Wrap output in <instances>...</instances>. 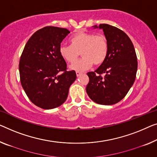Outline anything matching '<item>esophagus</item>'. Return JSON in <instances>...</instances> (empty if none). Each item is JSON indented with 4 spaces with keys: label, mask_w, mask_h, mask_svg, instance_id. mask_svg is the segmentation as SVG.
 <instances>
[{
    "label": "esophagus",
    "mask_w": 157,
    "mask_h": 157,
    "mask_svg": "<svg viewBox=\"0 0 157 157\" xmlns=\"http://www.w3.org/2000/svg\"><path fill=\"white\" fill-rule=\"evenodd\" d=\"M82 74V72L76 71V75H77V76H78V77H79V76H80Z\"/></svg>",
    "instance_id": "obj_1"
}]
</instances>
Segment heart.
I'll list each match as a JSON object with an SVG mask.
<instances>
[{"label":"heart","instance_id":"b5f03b06","mask_svg":"<svg viewBox=\"0 0 157 157\" xmlns=\"http://www.w3.org/2000/svg\"><path fill=\"white\" fill-rule=\"evenodd\" d=\"M71 45L62 44L59 48L60 56L68 63H73L79 53L82 58L70 66V69L83 71L92 65H101L106 59L109 52V42L104 35L80 32L71 39Z\"/></svg>","mask_w":157,"mask_h":157}]
</instances>
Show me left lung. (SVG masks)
<instances>
[{"instance_id": "obj_1", "label": "left lung", "mask_w": 157, "mask_h": 157, "mask_svg": "<svg viewBox=\"0 0 157 157\" xmlns=\"http://www.w3.org/2000/svg\"><path fill=\"white\" fill-rule=\"evenodd\" d=\"M94 28L104 32L109 42L106 59L94 72H89L86 93L91 99L101 105H113L122 100L134 83L137 60L130 39L118 28L100 24Z\"/></svg>"}]
</instances>
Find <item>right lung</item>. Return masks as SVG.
<instances>
[{"instance_id":"add662e5","label":"right lung","mask_w":157,"mask_h":157,"mask_svg":"<svg viewBox=\"0 0 157 157\" xmlns=\"http://www.w3.org/2000/svg\"><path fill=\"white\" fill-rule=\"evenodd\" d=\"M69 30L46 27L30 37L21 55L19 71L21 85L30 101L43 109L60 106L67 99L69 88L76 79L59 48Z\"/></svg>"}]
</instances>
